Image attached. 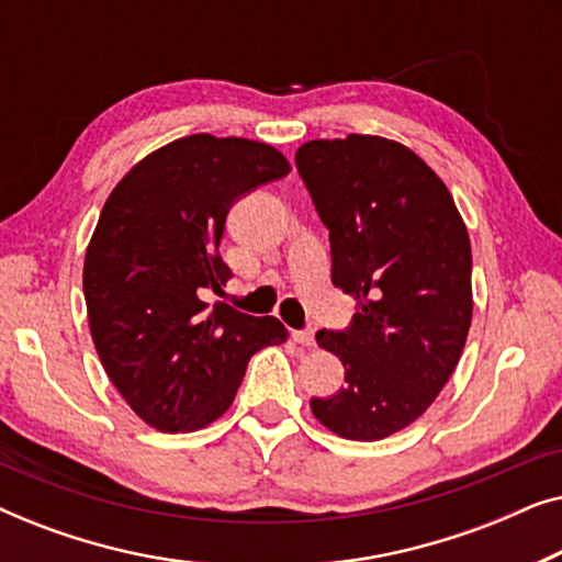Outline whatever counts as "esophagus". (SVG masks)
<instances>
[{
	"instance_id": "obj_1",
	"label": "esophagus",
	"mask_w": 562,
	"mask_h": 562,
	"mask_svg": "<svg viewBox=\"0 0 562 562\" xmlns=\"http://www.w3.org/2000/svg\"><path fill=\"white\" fill-rule=\"evenodd\" d=\"M291 337H294L299 345H304V348H314V333H312V329H294Z\"/></svg>"
}]
</instances>
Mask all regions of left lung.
<instances>
[{
    "instance_id": "1",
    "label": "left lung",
    "mask_w": 562,
    "mask_h": 562,
    "mask_svg": "<svg viewBox=\"0 0 562 562\" xmlns=\"http://www.w3.org/2000/svg\"><path fill=\"white\" fill-rule=\"evenodd\" d=\"M296 168L329 229L333 283L358 302L348 333H317L345 386L312 414L345 440H383L429 409L463 356L471 237L440 176L389 137L310 140Z\"/></svg>"
}]
</instances>
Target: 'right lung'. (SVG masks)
I'll use <instances>...</instances> for the list:
<instances>
[{
    "label": "right lung",
    "mask_w": 562,
    "mask_h": 562,
    "mask_svg": "<svg viewBox=\"0 0 562 562\" xmlns=\"http://www.w3.org/2000/svg\"><path fill=\"white\" fill-rule=\"evenodd\" d=\"M289 171L273 145L199 133L148 153L106 196L83 258L91 340L158 432L220 419L252 352L289 337L276 317L206 302L233 276L217 252L229 206Z\"/></svg>",
    "instance_id": "right-lung-1"
}]
</instances>
